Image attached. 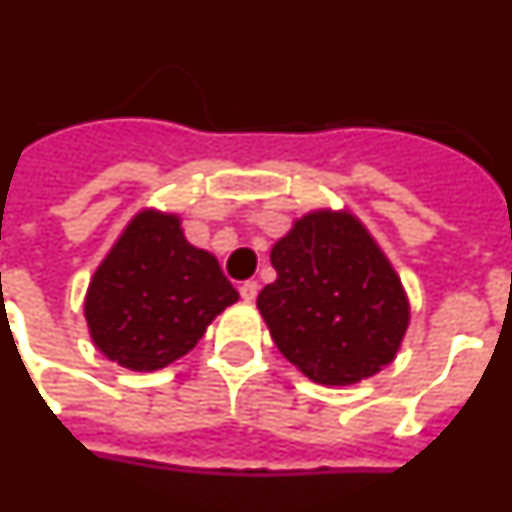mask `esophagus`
<instances>
[{
	"label": "esophagus",
	"mask_w": 512,
	"mask_h": 512,
	"mask_svg": "<svg viewBox=\"0 0 512 512\" xmlns=\"http://www.w3.org/2000/svg\"><path fill=\"white\" fill-rule=\"evenodd\" d=\"M257 291H260V283L257 281H244L242 286H239V294H242L244 302H255Z\"/></svg>",
	"instance_id": "1"
}]
</instances>
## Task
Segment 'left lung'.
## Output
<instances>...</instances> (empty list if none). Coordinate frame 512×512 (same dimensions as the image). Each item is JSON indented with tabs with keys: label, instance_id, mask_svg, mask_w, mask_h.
<instances>
[{
	"label": "left lung",
	"instance_id": "8db88e82",
	"mask_svg": "<svg viewBox=\"0 0 512 512\" xmlns=\"http://www.w3.org/2000/svg\"><path fill=\"white\" fill-rule=\"evenodd\" d=\"M278 278L257 309L278 351L320 385H354L395 359L409 299L359 218L315 210L270 252Z\"/></svg>",
	"mask_w": 512,
	"mask_h": 512
}]
</instances>
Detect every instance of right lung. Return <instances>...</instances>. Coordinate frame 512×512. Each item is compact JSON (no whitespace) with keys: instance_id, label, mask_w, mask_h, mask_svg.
I'll use <instances>...</instances> for the list:
<instances>
[{"instance_id":"1","label":"right lung","mask_w":512,"mask_h":512,"mask_svg":"<svg viewBox=\"0 0 512 512\" xmlns=\"http://www.w3.org/2000/svg\"><path fill=\"white\" fill-rule=\"evenodd\" d=\"M236 299L216 257L184 239L179 216L140 210L93 273L85 320L106 359L153 372L195 349Z\"/></svg>"}]
</instances>
